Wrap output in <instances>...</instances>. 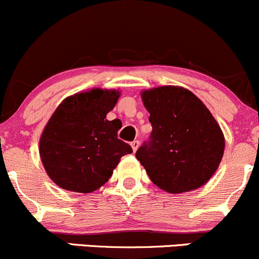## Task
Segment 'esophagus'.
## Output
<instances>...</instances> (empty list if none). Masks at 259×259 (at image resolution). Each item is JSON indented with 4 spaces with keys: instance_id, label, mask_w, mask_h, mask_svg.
<instances>
[{
    "instance_id": "34e87169",
    "label": "esophagus",
    "mask_w": 259,
    "mask_h": 259,
    "mask_svg": "<svg viewBox=\"0 0 259 259\" xmlns=\"http://www.w3.org/2000/svg\"><path fill=\"white\" fill-rule=\"evenodd\" d=\"M131 147H132L133 152H136V151H137V149H138V147H140V142H138L137 140L133 141V142L131 143Z\"/></svg>"
}]
</instances>
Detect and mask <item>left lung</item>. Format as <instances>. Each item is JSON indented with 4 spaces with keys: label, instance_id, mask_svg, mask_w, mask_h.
<instances>
[{
    "label": "left lung",
    "instance_id": "8db88e82",
    "mask_svg": "<svg viewBox=\"0 0 259 259\" xmlns=\"http://www.w3.org/2000/svg\"><path fill=\"white\" fill-rule=\"evenodd\" d=\"M141 97L149 112L152 133L136 157L152 182L173 194L206 185L225 152V136L208 108L178 86L142 91Z\"/></svg>",
    "mask_w": 259,
    "mask_h": 259
}]
</instances>
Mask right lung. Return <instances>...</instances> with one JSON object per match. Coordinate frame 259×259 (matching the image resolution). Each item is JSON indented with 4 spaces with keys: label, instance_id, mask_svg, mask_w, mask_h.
Listing matches in <instances>:
<instances>
[{
    "label": "right lung",
    "instance_id": "add662e5",
    "mask_svg": "<svg viewBox=\"0 0 259 259\" xmlns=\"http://www.w3.org/2000/svg\"><path fill=\"white\" fill-rule=\"evenodd\" d=\"M121 92L92 89L60 103L39 138V157L58 187L91 193L102 187L124 154L128 143L117 138L119 119L108 121Z\"/></svg>",
    "mask_w": 259,
    "mask_h": 259
}]
</instances>
